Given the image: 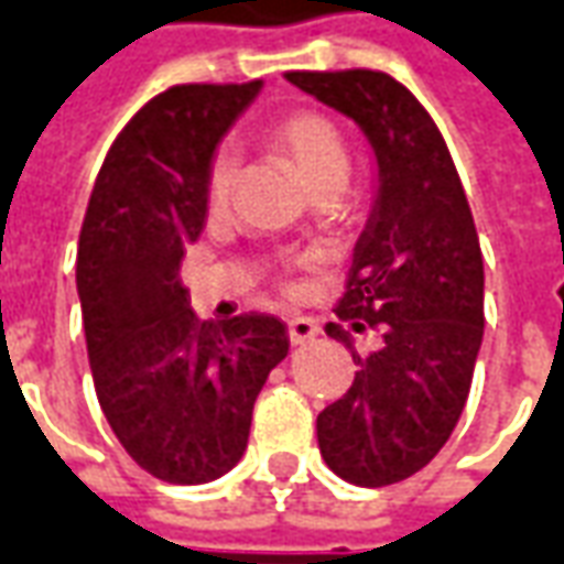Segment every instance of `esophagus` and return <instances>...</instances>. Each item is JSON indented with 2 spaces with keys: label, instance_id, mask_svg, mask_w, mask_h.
Listing matches in <instances>:
<instances>
[{
  "label": "esophagus",
  "instance_id": "34e87169",
  "mask_svg": "<svg viewBox=\"0 0 564 564\" xmlns=\"http://www.w3.org/2000/svg\"><path fill=\"white\" fill-rule=\"evenodd\" d=\"M318 334V325H315L313 318H306V315H291L289 318V339L297 346V343H310V339Z\"/></svg>",
  "mask_w": 564,
  "mask_h": 564
}]
</instances>
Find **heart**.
<instances>
[{"instance_id":"1","label":"heart","mask_w":564,"mask_h":564,"mask_svg":"<svg viewBox=\"0 0 564 564\" xmlns=\"http://www.w3.org/2000/svg\"><path fill=\"white\" fill-rule=\"evenodd\" d=\"M270 142H273L303 178V185L315 191V187L339 182L346 185L349 175V148L346 139L339 133V127L330 118H325L322 111H289L285 118L270 127ZM237 166L239 158L234 145L215 148V154L209 158L206 166V178H203V197H206V209L221 212L230 203L234 185H237ZM313 267V258H294L289 267V273L282 275V289L291 291V273L294 270H306Z\"/></svg>"}]
</instances>
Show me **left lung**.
I'll return each instance as SVG.
<instances>
[{"instance_id": "1", "label": "left lung", "mask_w": 564, "mask_h": 564, "mask_svg": "<svg viewBox=\"0 0 564 564\" xmlns=\"http://www.w3.org/2000/svg\"><path fill=\"white\" fill-rule=\"evenodd\" d=\"M349 115L377 148L379 197L334 306L377 349L358 352L349 391L318 413L327 467L355 486H391L429 465L462 416L482 343V251L443 133L386 72H289Z\"/></svg>"}]
</instances>
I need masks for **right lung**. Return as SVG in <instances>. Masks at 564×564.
Instances as JSON below:
<instances>
[{
	"label": "right lung",
	"instance_id": "obj_1",
	"mask_svg": "<svg viewBox=\"0 0 564 564\" xmlns=\"http://www.w3.org/2000/svg\"><path fill=\"white\" fill-rule=\"evenodd\" d=\"M261 82L178 84L135 111L87 203L75 282L102 413L127 455L178 486L218 480L249 443L251 410L285 355L273 315L203 322L182 258L206 225L203 178Z\"/></svg>",
	"mask_w": 564,
	"mask_h": 564
}]
</instances>
